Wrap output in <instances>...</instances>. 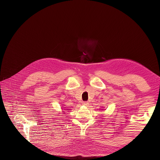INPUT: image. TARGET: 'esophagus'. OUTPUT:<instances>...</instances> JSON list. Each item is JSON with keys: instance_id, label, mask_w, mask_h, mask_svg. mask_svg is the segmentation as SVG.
I'll return each mask as SVG.
<instances>
[{"instance_id": "34e87169", "label": "esophagus", "mask_w": 160, "mask_h": 160, "mask_svg": "<svg viewBox=\"0 0 160 160\" xmlns=\"http://www.w3.org/2000/svg\"><path fill=\"white\" fill-rule=\"evenodd\" d=\"M82 104H83V105H84V106H88L89 105V102H83Z\"/></svg>"}]
</instances>
